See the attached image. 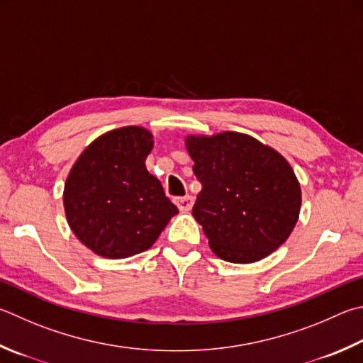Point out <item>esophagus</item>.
Wrapping results in <instances>:
<instances>
[{"label":"esophagus","mask_w":363,"mask_h":363,"mask_svg":"<svg viewBox=\"0 0 363 363\" xmlns=\"http://www.w3.org/2000/svg\"><path fill=\"white\" fill-rule=\"evenodd\" d=\"M176 206L179 208L181 213H189L194 206V196L186 195V196H179V199H174Z\"/></svg>","instance_id":"obj_1"}]
</instances>
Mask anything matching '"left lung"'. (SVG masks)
Here are the masks:
<instances>
[{
    "instance_id": "8db88e82",
    "label": "left lung",
    "mask_w": 363,
    "mask_h": 363,
    "mask_svg": "<svg viewBox=\"0 0 363 363\" xmlns=\"http://www.w3.org/2000/svg\"><path fill=\"white\" fill-rule=\"evenodd\" d=\"M184 143L201 182L192 216L213 252L232 263H254L278 249L292 233L301 208L291 163L238 131L187 135Z\"/></svg>"
}]
</instances>
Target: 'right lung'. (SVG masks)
Masks as SVG:
<instances>
[{
	"label": "right lung",
	"instance_id": "add662e5",
	"mask_svg": "<svg viewBox=\"0 0 363 363\" xmlns=\"http://www.w3.org/2000/svg\"><path fill=\"white\" fill-rule=\"evenodd\" d=\"M147 128L128 125L91 141L72 164L63 206L76 238L104 259H127L154 245L179 211L146 168Z\"/></svg>",
	"mask_w": 363,
	"mask_h": 363
}]
</instances>
